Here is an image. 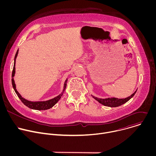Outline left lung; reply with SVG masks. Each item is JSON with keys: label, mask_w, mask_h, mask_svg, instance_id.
<instances>
[{"label": "left lung", "mask_w": 156, "mask_h": 156, "mask_svg": "<svg viewBox=\"0 0 156 156\" xmlns=\"http://www.w3.org/2000/svg\"><path fill=\"white\" fill-rule=\"evenodd\" d=\"M136 91H135L134 93L132 94L130 96L125 98V99H118L115 98H107V99H100L96 97L93 96V95L92 97L95 99L97 101H98L99 103L101 104L105 105V106H108V107H116L118 106H120L126 102H128L132 97L134 96Z\"/></svg>", "instance_id": "8db88e82"}]
</instances>
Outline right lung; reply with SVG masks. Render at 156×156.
<instances>
[{
	"instance_id": "obj_1",
	"label": "right lung",
	"mask_w": 156,
	"mask_h": 156,
	"mask_svg": "<svg viewBox=\"0 0 156 156\" xmlns=\"http://www.w3.org/2000/svg\"><path fill=\"white\" fill-rule=\"evenodd\" d=\"M18 50H17L15 56L13 69L12 75V86H13V87L14 89V90H15L16 94H17L18 97L20 98L21 101L23 102L26 106H27L28 107H29L31 109L37 110H48V109H49V108H52L60 100V99L62 96L63 93L65 91L66 86V82H67V79H66L65 81L63 90V91L62 92V93L60 94H59L58 96H57V97H55V98H54L52 99H50V100H48V101H36V102L30 101H28V100L25 99V98H22V96L20 95V94L17 91L16 89V85H15V81L13 80V76H15V62H16V57L18 55Z\"/></svg>"
}]
</instances>
